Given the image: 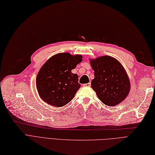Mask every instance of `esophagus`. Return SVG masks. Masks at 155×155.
Instances as JSON below:
<instances>
[{
  "instance_id": "1",
  "label": "esophagus",
  "mask_w": 155,
  "mask_h": 155,
  "mask_svg": "<svg viewBox=\"0 0 155 155\" xmlns=\"http://www.w3.org/2000/svg\"><path fill=\"white\" fill-rule=\"evenodd\" d=\"M83 86H84V87H91V83H87V84H83Z\"/></svg>"
}]
</instances>
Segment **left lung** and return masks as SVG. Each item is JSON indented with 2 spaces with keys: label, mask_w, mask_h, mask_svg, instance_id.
<instances>
[{
  "label": "left lung",
  "mask_w": 155,
  "mask_h": 155,
  "mask_svg": "<svg viewBox=\"0 0 155 155\" xmlns=\"http://www.w3.org/2000/svg\"><path fill=\"white\" fill-rule=\"evenodd\" d=\"M94 71L91 82L92 89L102 103L115 106L122 103L130 90V82L122 64L110 56L90 59Z\"/></svg>",
  "instance_id": "left-lung-1"
}]
</instances>
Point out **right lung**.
<instances>
[{
  "mask_svg": "<svg viewBox=\"0 0 155 155\" xmlns=\"http://www.w3.org/2000/svg\"><path fill=\"white\" fill-rule=\"evenodd\" d=\"M82 61V55H71L69 52L51 57L40 68L36 78L40 97L54 107L70 103L80 87L78 75L71 70Z\"/></svg>",
  "mask_w": 155,
  "mask_h": 155,
  "instance_id": "right-lung-1",
  "label": "right lung"
}]
</instances>
